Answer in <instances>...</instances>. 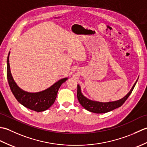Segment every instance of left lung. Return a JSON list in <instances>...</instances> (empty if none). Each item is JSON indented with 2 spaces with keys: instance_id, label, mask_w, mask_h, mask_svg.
Returning <instances> with one entry per match:
<instances>
[{
  "instance_id": "1",
  "label": "left lung",
  "mask_w": 147,
  "mask_h": 147,
  "mask_svg": "<svg viewBox=\"0 0 147 147\" xmlns=\"http://www.w3.org/2000/svg\"><path fill=\"white\" fill-rule=\"evenodd\" d=\"M138 79H137L131 89L130 91L127 93L126 95L124 96L123 98H122L121 99L118 100L116 101L109 102H100L90 100L83 95V93H82V90H81V87L79 85H78L77 97L78 99L79 102L80 103V104L82 105V107L86 109L87 111L96 114L106 113V112L113 111L114 109L121 107V106L125 102L127 98L129 97V96L130 95L131 93L133 90L135 88L137 81H138Z\"/></svg>"
}]
</instances>
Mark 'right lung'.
Listing matches in <instances>:
<instances>
[{"label":"right lung","mask_w":147,"mask_h":147,"mask_svg":"<svg viewBox=\"0 0 147 147\" xmlns=\"http://www.w3.org/2000/svg\"><path fill=\"white\" fill-rule=\"evenodd\" d=\"M9 54L10 52L7 60V76L9 86L15 98L21 104L30 110L36 112L47 110L54 103L60 86L68 78H64L59 80L49 88L42 92L30 93L24 91L17 85L12 78L9 65Z\"/></svg>","instance_id":"right-lung-1"}]
</instances>
